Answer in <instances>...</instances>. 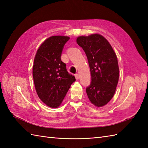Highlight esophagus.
Wrapping results in <instances>:
<instances>
[{"instance_id": "obj_1", "label": "esophagus", "mask_w": 148, "mask_h": 148, "mask_svg": "<svg viewBox=\"0 0 148 148\" xmlns=\"http://www.w3.org/2000/svg\"><path fill=\"white\" fill-rule=\"evenodd\" d=\"M75 77H76V79H78L79 78V74H75Z\"/></svg>"}]
</instances>
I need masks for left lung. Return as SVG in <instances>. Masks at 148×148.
I'll return each mask as SVG.
<instances>
[{"label": "left lung", "mask_w": 148, "mask_h": 148, "mask_svg": "<svg viewBox=\"0 0 148 148\" xmlns=\"http://www.w3.org/2000/svg\"><path fill=\"white\" fill-rule=\"evenodd\" d=\"M77 43L85 52L90 69L88 97L97 107L105 106L114 96L118 82L117 56L108 40L99 34L78 37Z\"/></svg>", "instance_id": "8db88e82"}]
</instances>
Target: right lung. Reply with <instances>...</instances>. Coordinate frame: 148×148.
Masks as SVG:
<instances>
[{
  "instance_id": "right-lung-1",
  "label": "right lung",
  "mask_w": 148,
  "mask_h": 148,
  "mask_svg": "<svg viewBox=\"0 0 148 148\" xmlns=\"http://www.w3.org/2000/svg\"><path fill=\"white\" fill-rule=\"evenodd\" d=\"M70 39L67 36H51L37 49L32 74L39 99L50 108L61 104L69 88L76 79L69 74L61 60L63 48Z\"/></svg>"
}]
</instances>
